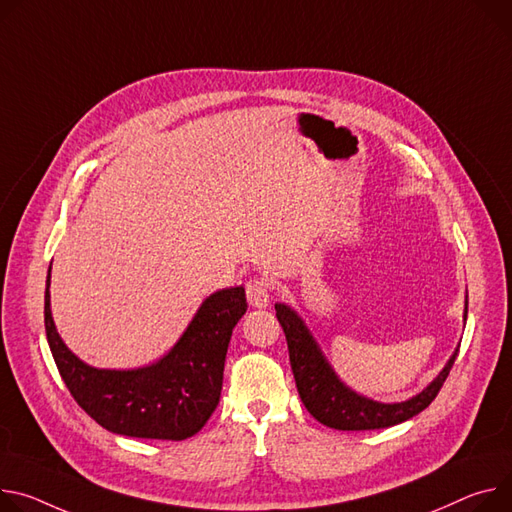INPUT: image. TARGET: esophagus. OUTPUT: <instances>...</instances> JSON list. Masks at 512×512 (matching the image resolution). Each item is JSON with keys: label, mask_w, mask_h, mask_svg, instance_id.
Instances as JSON below:
<instances>
[{"label": "esophagus", "mask_w": 512, "mask_h": 512, "mask_svg": "<svg viewBox=\"0 0 512 512\" xmlns=\"http://www.w3.org/2000/svg\"><path fill=\"white\" fill-rule=\"evenodd\" d=\"M247 290V300L253 308H267L269 306V284L265 277H251V280L245 284Z\"/></svg>", "instance_id": "obj_1"}]
</instances>
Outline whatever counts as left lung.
Returning a JSON list of instances; mask_svg holds the SVG:
<instances>
[{"label":"left lung","mask_w":512,"mask_h":512,"mask_svg":"<svg viewBox=\"0 0 512 512\" xmlns=\"http://www.w3.org/2000/svg\"><path fill=\"white\" fill-rule=\"evenodd\" d=\"M275 316L280 320L282 329L286 333L290 365L294 371L298 394L306 410L316 418L318 423L339 431L386 429L416 416L418 412L425 410L439 394L459 351L455 349V353L449 357V361L441 369V374L423 392H418L416 396L404 402L384 404V402L359 396L337 378L331 363L322 355L318 343L314 341L312 333L308 331V327L296 310H292L286 304H275ZM466 316H468V302H466V312H463V320H466Z\"/></svg>","instance_id":"obj_1"}]
</instances>
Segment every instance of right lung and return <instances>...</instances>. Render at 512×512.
<instances>
[{
  "label": "right lung",
  "instance_id": "add662e5",
  "mask_svg": "<svg viewBox=\"0 0 512 512\" xmlns=\"http://www.w3.org/2000/svg\"><path fill=\"white\" fill-rule=\"evenodd\" d=\"M49 286L51 267L46 339L71 396L98 425L126 437L183 441L208 423L220 400L232 329L247 312L243 286L208 296L173 349L138 369H98L73 355L55 329Z\"/></svg>",
  "mask_w": 512,
  "mask_h": 512
}]
</instances>
